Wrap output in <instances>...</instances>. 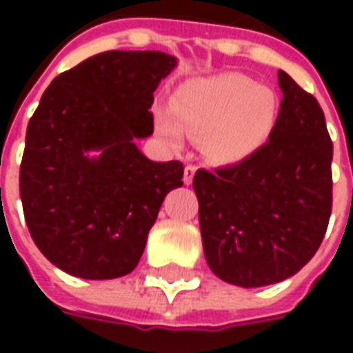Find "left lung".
Returning <instances> with one entry per match:
<instances>
[{"label": "left lung", "mask_w": 353, "mask_h": 353, "mask_svg": "<svg viewBox=\"0 0 353 353\" xmlns=\"http://www.w3.org/2000/svg\"><path fill=\"white\" fill-rule=\"evenodd\" d=\"M164 58L108 50L52 81L30 119L20 200L39 252L85 280L130 274L162 200L181 187L179 161H149L153 92Z\"/></svg>", "instance_id": "8db88e82"}]
</instances>
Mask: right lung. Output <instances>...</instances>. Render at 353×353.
Here are the masks:
<instances>
[{
  "instance_id": "obj_1",
  "label": "right lung",
  "mask_w": 353,
  "mask_h": 353,
  "mask_svg": "<svg viewBox=\"0 0 353 353\" xmlns=\"http://www.w3.org/2000/svg\"><path fill=\"white\" fill-rule=\"evenodd\" d=\"M281 90L266 143L234 164L196 170L192 179L208 265L240 288L299 272L318 252L331 215L333 143L323 113L301 88ZM238 149L230 139L219 153Z\"/></svg>"
}]
</instances>
